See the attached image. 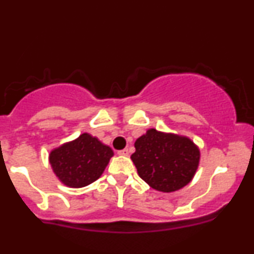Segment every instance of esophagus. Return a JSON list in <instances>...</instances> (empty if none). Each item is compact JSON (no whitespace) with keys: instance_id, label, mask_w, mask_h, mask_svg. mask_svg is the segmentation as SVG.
I'll return each mask as SVG.
<instances>
[{"instance_id":"1","label":"esophagus","mask_w":254,"mask_h":254,"mask_svg":"<svg viewBox=\"0 0 254 254\" xmlns=\"http://www.w3.org/2000/svg\"><path fill=\"white\" fill-rule=\"evenodd\" d=\"M118 155H121V156H127V155H129V150H127V149H123V150H119L118 151Z\"/></svg>"}]
</instances>
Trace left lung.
Returning <instances> with one entry per match:
<instances>
[{"label": "left lung", "mask_w": 254, "mask_h": 254, "mask_svg": "<svg viewBox=\"0 0 254 254\" xmlns=\"http://www.w3.org/2000/svg\"><path fill=\"white\" fill-rule=\"evenodd\" d=\"M131 160L137 173L155 190L172 193L193 180L200 163V149L190 138L146 130L135 142Z\"/></svg>", "instance_id": "left-lung-1"}]
</instances>
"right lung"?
<instances>
[{
  "instance_id": "add662e5",
  "label": "right lung",
  "mask_w": 254,
  "mask_h": 254,
  "mask_svg": "<svg viewBox=\"0 0 254 254\" xmlns=\"http://www.w3.org/2000/svg\"><path fill=\"white\" fill-rule=\"evenodd\" d=\"M114 151L97 137L81 133L50 152V164L59 181L69 188H82L102 176Z\"/></svg>"
}]
</instances>
